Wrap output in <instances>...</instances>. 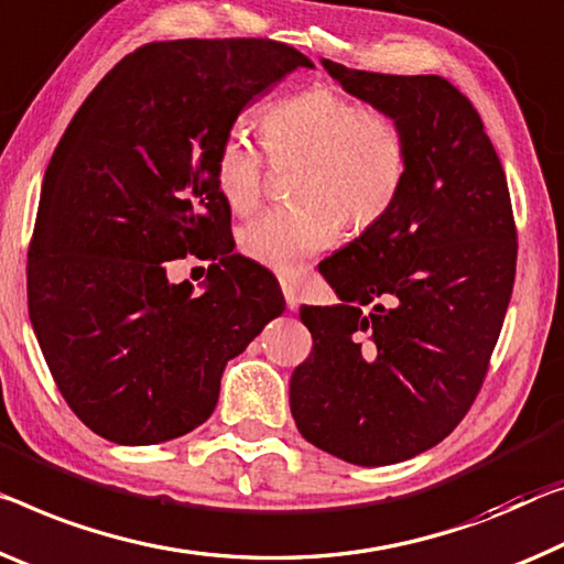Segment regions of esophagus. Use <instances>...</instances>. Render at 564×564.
<instances>
[{"label": "esophagus", "mask_w": 564, "mask_h": 564, "mask_svg": "<svg viewBox=\"0 0 564 564\" xmlns=\"http://www.w3.org/2000/svg\"><path fill=\"white\" fill-rule=\"evenodd\" d=\"M282 294H284V302H288V310H297V292H294V288L288 280H282Z\"/></svg>", "instance_id": "esophagus-1"}]
</instances>
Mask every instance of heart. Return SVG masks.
Listing matches in <instances>:
<instances>
[{
    "label": "heart",
    "instance_id": "b5f03b06",
    "mask_svg": "<svg viewBox=\"0 0 564 564\" xmlns=\"http://www.w3.org/2000/svg\"><path fill=\"white\" fill-rule=\"evenodd\" d=\"M259 131L272 161H302L300 202L257 216L239 237L245 257L276 274H297L333 245L340 224L355 234L376 227L401 194L409 171L401 126L330 85L276 100L259 116ZM214 178L234 214H252L262 202L264 159L241 131L216 149Z\"/></svg>",
    "mask_w": 564,
    "mask_h": 564
}]
</instances>
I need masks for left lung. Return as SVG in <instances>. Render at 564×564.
<instances>
[{"label": "left lung", "mask_w": 564, "mask_h": 564, "mask_svg": "<svg viewBox=\"0 0 564 564\" xmlns=\"http://www.w3.org/2000/svg\"><path fill=\"white\" fill-rule=\"evenodd\" d=\"M323 67L395 118L409 171L391 212L319 264L340 305L300 310L312 352L290 409L310 444L386 466L436 446L471 409L512 297L517 229L499 155L452 83Z\"/></svg>", "instance_id": "1"}]
</instances>
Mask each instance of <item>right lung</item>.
<instances>
[{"label":"right lung","mask_w":564,"mask_h":564,"mask_svg":"<svg viewBox=\"0 0 564 564\" xmlns=\"http://www.w3.org/2000/svg\"><path fill=\"white\" fill-rule=\"evenodd\" d=\"M297 67L274 40L151 42L102 77L52 153L30 245V319L59 393L120 446L209 419L221 372L282 292L234 254L214 159L239 112ZM212 258L205 292L165 264Z\"/></svg>","instance_id":"1"}]
</instances>
